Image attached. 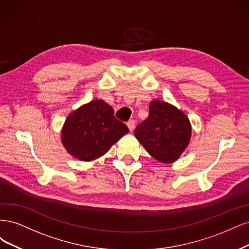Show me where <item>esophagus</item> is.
Instances as JSON below:
<instances>
[{"label": "esophagus", "instance_id": "esophagus-1", "mask_svg": "<svg viewBox=\"0 0 249 249\" xmlns=\"http://www.w3.org/2000/svg\"><path fill=\"white\" fill-rule=\"evenodd\" d=\"M127 126H128V128H129L130 131H133L134 128H135V122H134V120H129V121L127 122Z\"/></svg>", "mask_w": 249, "mask_h": 249}]
</instances>
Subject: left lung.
I'll return each mask as SVG.
<instances>
[{
  "instance_id": "obj_1",
  "label": "left lung",
  "mask_w": 249,
  "mask_h": 249,
  "mask_svg": "<svg viewBox=\"0 0 249 249\" xmlns=\"http://www.w3.org/2000/svg\"><path fill=\"white\" fill-rule=\"evenodd\" d=\"M134 135L152 157L172 163L187 148L191 125L182 110L167 102L152 100L149 117L135 128Z\"/></svg>"
}]
</instances>
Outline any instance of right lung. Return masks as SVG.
<instances>
[{
  "mask_svg": "<svg viewBox=\"0 0 249 249\" xmlns=\"http://www.w3.org/2000/svg\"><path fill=\"white\" fill-rule=\"evenodd\" d=\"M129 129L114 116L104 100H92L67 117L62 128V143L68 153L82 161L104 155Z\"/></svg>",
  "mask_w": 249,
  "mask_h": 249,
  "instance_id": "add662e5",
  "label": "right lung"
}]
</instances>
